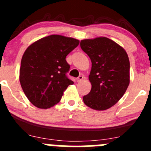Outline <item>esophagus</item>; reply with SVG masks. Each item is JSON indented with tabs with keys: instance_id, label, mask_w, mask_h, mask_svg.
Listing matches in <instances>:
<instances>
[{
	"instance_id": "34e87169",
	"label": "esophagus",
	"mask_w": 151,
	"mask_h": 151,
	"mask_svg": "<svg viewBox=\"0 0 151 151\" xmlns=\"http://www.w3.org/2000/svg\"><path fill=\"white\" fill-rule=\"evenodd\" d=\"M83 78H84V77L82 75H80L78 77H77V82H80L81 80H83Z\"/></svg>"
}]
</instances>
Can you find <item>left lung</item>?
Returning a JSON list of instances; mask_svg holds the SVG:
<instances>
[{
    "label": "left lung",
    "instance_id": "8db88e82",
    "mask_svg": "<svg viewBox=\"0 0 151 151\" xmlns=\"http://www.w3.org/2000/svg\"><path fill=\"white\" fill-rule=\"evenodd\" d=\"M80 47L90 57L92 88L83 97L86 106L106 110L121 99L129 84V61L123 47L107 37L83 40Z\"/></svg>",
    "mask_w": 151,
    "mask_h": 151
}]
</instances>
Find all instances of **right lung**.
<instances>
[{"instance_id": "obj_1", "label": "right lung", "mask_w": 151, "mask_h": 151, "mask_svg": "<svg viewBox=\"0 0 151 151\" xmlns=\"http://www.w3.org/2000/svg\"><path fill=\"white\" fill-rule=\"evenodd\" d=\"M80 43L78 40L53 35L36 41L22 56L19 81L25 96L36 107L49 109L58 104L69 85L70 65L66 55Z\"/></svg>"}]
</instances>
